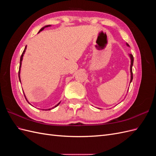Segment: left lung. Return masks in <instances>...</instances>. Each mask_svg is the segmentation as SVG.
<instances>
[{
	"label": "left lung",
	"instance_id": "obj_1",
	"mask_svg": "<svg viewBox=\"0 0 156 156\" xmlns=\"http://www.w3.org/2000/svg\"><path fill=\"white\" fill-rule=\"evenodd\" d=\"M126 45L128 46V47H129V44H126ZM129 55L130 56V59H131V66H130V73H131L130 83H131V81H132V80H133V72H132V66H133V55H132L131 54H129Z\"/></svg>",
	"mask_w": 156,
	"mask_h": 156
}]
</instances>
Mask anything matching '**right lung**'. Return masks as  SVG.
<instances>
[{"label": "right lung", "mask_w": 156, "mask_h": 156, "mask_svg": "<svg viewBox=\"0 0 156 156\" xmlns=\"http://www.w3.org/2000/svg\"><path fill=\"white\" fill-rule=\"evenodd\" d=\"M51 25H46V26H45V27H42L41 29L40 30V31H39V32H40L41 31H42L45 28H46V27H50ZM26 49H27V45H26V47L25 48V49H24V51H23V53H22V55H21V58H20V69H19V79H20V81L21 82V78H20V71H21V63H22V60H23V55H24V54H25V51H26ZM24 93V92H23ZM24 96H25V99H26V100L27 101V102L29 103V104H30V103L29 102V101L27 100V98H26V96H25V94H24ZM60 103V102H59L57 105H56L54 107H53L52 108H55V107H57L59 104ZM31 105V104H30ZM52 108H48V109H45V110H51V109H52ZM43 110H44V109H43Z\"/></svg>", "instance_id": "1"}]
</instances>
